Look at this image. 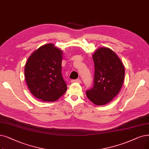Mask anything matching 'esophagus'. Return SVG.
<instances>
[{"mask_svg":"<svg viewBox=\"0 0 149 149\" xmlns=\"http://www.w3.org/2000/svg\"><path fill=\"white\" fill-rule=\"evenodd\" d=\"M71 82H72V83H73V82L81 83V80H80L79 79H74V80H71Z\"/></svg>","mask_w":149,"mask_h":149,"instance_id":"obj_1","label":"esophagus"}]
</instances>
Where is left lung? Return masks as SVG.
Returning a JSON list of instances; mask_svg holds the SVG:
<instances>
[{
	"label": "left lung",
	"mask_w": 149,
	"mask_h": 149,
	"mask_svg": "<svg viewBox=\"0 0 149 149\" xmlns=\"http://www.w3.org/2000/svg\"><path fill=\"white\" fill-rule=\"evenodd\" d=\"M95 64L93 87L86 91L89 100L96 105L109 103L120 92L125 68L120 58L108 47H100L92 56Z\"/></svg>",
	"instance_id": "left-lung-1"
}]
</instances>
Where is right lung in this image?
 Here are the masks:
<instances>
[{
  "label": "right lung",
  "instance_id": "add662e5",
  "mask_svg": "<svg viewBox=\"0 0 149 149\" xmlns=\"http://www.w3.org/2000/svg\"><path fill=\"white\" fill-rule=\"evenodd\" d=\"M63 51L52 43L40 46L30 56L24 74L30 91L43 102H54L67 91L62 75Z\"/></svg>",
  "mask_w": 149,
  "mask_h": 149
}]
</instances>
